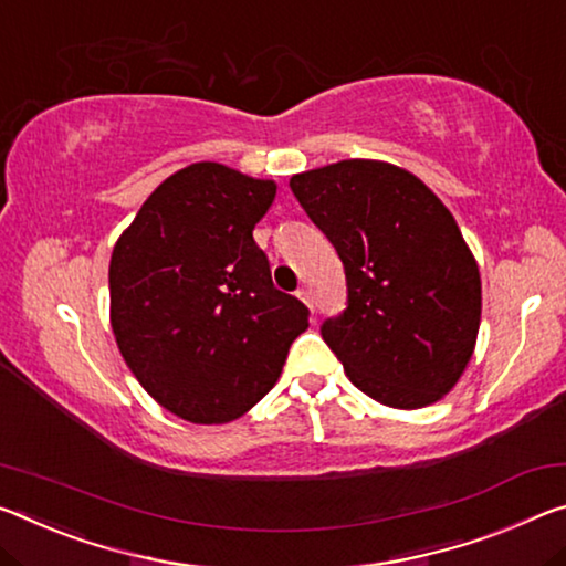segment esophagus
Returning <instances> with one entry per match:
<instances>
[{"label":"esophagus","mask_w":566,"mask_h":566,"mask_svg":"<svg viewBox=\"0 0 566 566\" xmlns=\"http://www.w3.org/2000/svg\"><path fill=\"white\" fill-rule=\"evenodd\" d=\"M297 297L304 302V304H307V307L312 310V307H315V304H312V290H310V286H302V290L297 292Z\"/></svg>","instance_id":"esophagus-1"}]
</instances>
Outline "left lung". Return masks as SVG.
Instances as JSON below:
<instances>
[{"mask_svg":"<svg viewBox=\"0 0 566 566\" xmlns=\"http://www.w3.org/2000/svg\"><path fill=\"white\" fill-rule=\"evenodd\" d=\"M290 188L345 264L347 310L322 337L349 382L400 410L448 396L481 325L479 264L453 213L385 160H337Z\"/></svg>","mask_w":566,"mask_h":566,"instance_id":"1","label":"left lung"}]
</instances>
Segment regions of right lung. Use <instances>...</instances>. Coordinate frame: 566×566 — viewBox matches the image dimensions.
I'll list each match as a JSON object with an SVG mask.
<instances>
[{
    "label": "right lung",
    "mask_w": 566,
    "mask_h": 566,
    "mask_svg": "<svg viewBox=\"0 0 566 566\" xmlns=\"http://www.w3.org/2000/svg\"><path fill=\"white\" fill-rule=\"evenodd\" d=\"M276 196L213 160L168 176L115 241L111 327L158 406L191 423H229L280 380L310 310L272 284L254 227Z\"/></svg>",
    "instance_id": "add662e5"
}]
</instances>
